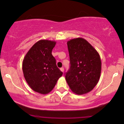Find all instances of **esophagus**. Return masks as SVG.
<instances>
[{
    "mask_svg": "<svg viewBox=\"0 0 124 124\" xmlns=\"http://www.w3.org/2000/svg\"><path fill=\"white\" fill-rule=\"evenodd\" d=\"M60 70L62 71V72H64V68H60Z\"/></svg>",
    "mask_w": 124,
    "mask_h": 124,
    "instance_id": "obj_1",
    "label": "esophagus"
}]
</instances>
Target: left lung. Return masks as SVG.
Masks as SVG:
<instances>
[{"label":"left lung","mask_w":124,"mask_h":124,"mask_svg":"<svg viewBox=\"0 0 124 124\" xmlns=\"http://www.w3.org/2000/svg\"><path fill=\"white\" fill-rule=\"evenodd\" d=\"M70 57V68L65 79L73 92L82 95L90 92L97 85L101 73L99 54L82 38L67 42Z\"/></svg>","instance_id":"left-lung-1"}]
</instances>
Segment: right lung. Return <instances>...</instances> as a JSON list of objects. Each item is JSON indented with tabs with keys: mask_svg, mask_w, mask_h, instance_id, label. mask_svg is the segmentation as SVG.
I'll return each instance as SVG.
<instances>
[{
	"mask_svg": "<svg viewBox=\"0 0 124 124\" xmlns=\"http://www.w3.org/2000/svg\"><path fill=\"white\" fill-rule=\"evenodd\" d=\"M56 42L40 40L32 46L23 58V71L30 87L35 92L47 94L51 92L62 76L56 66L52 51Z\"/></svg>",
	"mask_w": 124,
	"mask_h": 124,
	"instance_id": "add662e5",
	"label": "right lung"
}]
</instances>
